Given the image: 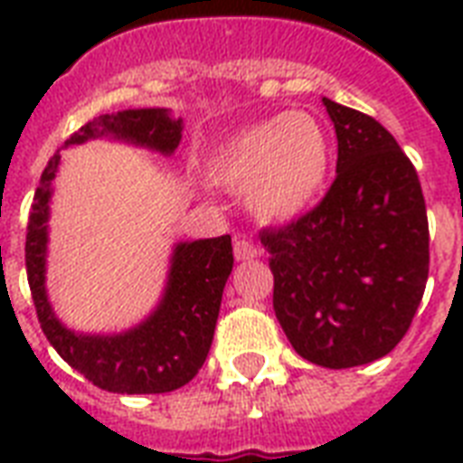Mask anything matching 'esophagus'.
<instances>
[{
  "label": "esophagus",
  "mask_w": 463,
  "mask_h": 463,
  "mask_svg": "<svg viewBox=\"0 0 463 463\" xmlns=\"http://www.w3.org/2000/svg\"><path fill=\"white\" fill-rule=\"evenodd\" d=\"M232 254H235V260L238 261H250L254 260L257 254H260V250L250 242V240H242L238 238L235 240V245H232Z\"/></svg>",
  "instance_id": "obj_1"
}]
</instances>
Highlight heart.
Instances as JSON below:
<instances>
[{
	"label": "heart",
	"mask_w": 463,
	"mask_h": 463,
	"mask_svg": "<svg viewBox=\"0 0 463 463\" xmlns=\"http://www.w3.org/2000/svg\"><path fill=\"white\" fill-rule=\"evenodd\" d=\"M211 182L245 192L247 209L269 223L305 216L331 175V139L309 112H279L242 127L206 160Z\"/></svg>",
	"instance_id": "1"
}]
</instances>
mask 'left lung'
Listing matches in <instances>:
<instances>
[{
	"label": "left lung",
	"instance_id": "left-lung-1",
	"mask_svg": "<svg viewBox=\"0 0 463 463\" xmlns=\"http://www.w3.org/2000/svg\"><path fill=\"white\" fill-rule=\"evenodd\" d=\"M338 141L336 180L315 211L261 232L274 309L298 355L329 367L387 355L416 315L430 264L416 167L363 112L322 98Z\"/></svg>",
	"mask_w": 463,
	"mask_h": 463
}]
</instances>
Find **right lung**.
<instances>
[{
  "label": "right lung",
  "mask_w": 463,
  "mask_h": 463,
  "mask_svg": "<svg viewBox=\"0 0 463 463\" xmlns=\"http://www.w3.org/2000/svg\"><path fill=\"white\" fill-rule=\"evenodd\" d=\"M182 129V118H175L167 108H134L90 119L64 141V148L110 139L173 156ZM60 165L57 151L35 189L25 235L28 286L47 341L76 373L105 392L163 394L184 387L202 370L213 341L221 298L232 271L231 235L175 242L158 303L129 329L112 334L71 329L57 317L47 296L50 203Z\"/></svg>",
  "instance_id": "obj_1"
}]
</instances>
